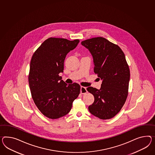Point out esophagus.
<instances>
[{
	"mask_svg": "<svg viewBox=\"0 0 155 155\" xmlns=\"http://www.w3.org/2000/svg\"><path fill=\"white\" fill-rule=\"evenodd\" d=\"M80 93L82 94H85V93H87V91L86 87H80Z\"/></svg>",
	"mask_w": 155,
	"mask_h": 155,
	"instance_id": "34e87169",
	"label": "esophagus"
}]
</instances>
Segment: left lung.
I'll return each instance as SVG.
<instances>
[{
	"label": "left lung",
	"mask_w": 155,
	"mask_h": 155,
	"mask_svg": "<svg viewBox=\"0 0 155 155\" xmlns=\"http://www.w3.org/2000/svg\"><path fill=\"white\" fill-rule=\"evenodd\" d=\"M81 44L91 53L94 72L102 80L100 89L87 88L94 97L88 110L101 119L112 118L121 110L128 94L130 70L125 54L118 45L102 37L84 40Z\"/></svg>",
	"instance_id": "8db88e82"
}]
</instances>
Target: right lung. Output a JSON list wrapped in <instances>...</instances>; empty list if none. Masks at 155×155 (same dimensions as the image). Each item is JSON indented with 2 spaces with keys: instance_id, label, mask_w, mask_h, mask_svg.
I'll use <instances>...</instances> for the list:
<instances>
[{
  "instance_id": "1",
  "label": "right lung",
  "mask_w": 155,
  "mask_h": 155,
  "mask_svg": "<svg viewBox=\"0 0 155 155\" xmlns=\"http://www.w3.org/2000/svg\"><path fill=\"white\" fill-rule=\"evenodd\" d=\"M79 43L78 39L50 38L32 57L28 75L32 98L40 112L49 119L67 115L80 94L78 84L68 85L59 76L64 72L66 56Z\"/></svg>"
}]
</instances>
